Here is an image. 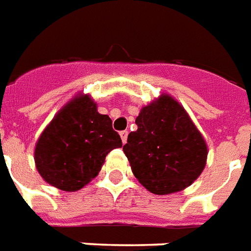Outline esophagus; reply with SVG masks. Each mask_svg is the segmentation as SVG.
Instances as JSON below:
<instances>
[{
	"mask_svg": "<svg viewBox=\"0 0 251 251\" xmlns=\"http://www.w3.org/2000/svg\"><path fill=\"white\" fill-rule=\"evenodd\" d=\"M127 135H129V131H127V130H124V131L120 132V136H121V140L124 144L127 142Z\"/></svg>",
	"mask_w": 251,
	"mask_h": 251,
	"instance_id": "34e87169",
	"label": "esophagus"
}]
</instances>
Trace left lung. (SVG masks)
Listing matches in <instances>:
<instances>
[{"instance_id":"1","label":"left lung","mask_w":251,"mask_h":251,"mask_svg":"<svg viewBox=\"0 0 251 251\" xmlns=\"http://www.w3.org/2000/svg\"><path fill=\"white\" fill-rule=\"evenodd\" d=\"M136 131L127 136L124 153L132 174L154 195L189 187L205 169L207 144L183 105L161 94L140 109Z\"/></svg>"}]
</instances>
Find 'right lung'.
Listing matches in <instances>:
<instances>
[{
  "instance_id": "obj_1",
  "label": "right lung",
  "mask_w": 251,
  "mask_h": 251,
  "mask_svg": "<svg viewBox=\"0 0 251 251\" xmlns=\"http://www.w3.org/2000/svg\"><path fill=\"white\" fill-rule=\"evenodd\" d=\"M122 147L112 120L98 112L89 94H77L50 121L34 147V164L45 182L75 192L100 172L105 156Z\"/></svg>"
}]
</instances>
